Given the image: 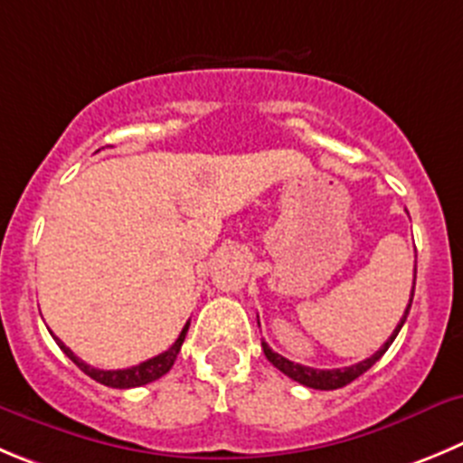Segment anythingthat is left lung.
<instances>
[{
	"instance_id": "obj_1",
	"label": "left lung",
	"mask_w": 463,
	"mask_h": 463,
	"mask_svg": "<svg viewBox=\"0 0 463 463\" xmlns=\"http://www.w3.org/2000/svg\"><path fill=\"white\" fill-rule=\"evenodd\" d=\"M413 290H416V269H413V288H411V299H409V306L407 310H404V315H402L400 324L395 326V331L391 334V338L386 340V343L382 345V349L379 352H374L373 356L365 358V361L356 363V365H349V368H334V370H317V368H308V365H301V363H295V361H288L285 356H280V354H276L274 349L269 347V345L262 340V352H265L267 361L274 365V368H279L280 373L288 374L290 379H295V382L304 383V386L308 388H317V391H335V388H343L347 386V383H352L354 379L361 377L363 373H368L370 368H373L374 363L379 361V358L386 354V349L391 347L392 340L397 338V334H400L402 324L407 322V315H409V308H411V301H413ZM258 326H260V322H258Z\"/></svg>"
}]
</instances>
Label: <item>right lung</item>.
<instances>
[{"mask_svg": "<svg viewBox=\"0 0 463 463\" xmlns=\"http://www.w3.org/2000/svg\"><path fill=\"white\" fill-rule=\"evenodd\" d=\"M187 331H189V322L184 324L183 331H180V335H178V340H175V343H173L171 347L166 349V352L157 354V356L148 358V361L139 363V365H132V368H125V370L93 368V365L84 363L81 358H77L75 354H72V349H68L66 345L61 343V340L52 334V331H50V334H52V338L56 340V345L61 347V352L66 354V356L71 358L72 363H75L81 373L89 374L90 379H95L98 383H105V386H109V388H137V386H146V383H150V382H155V379L164 377V374H166L168 370L173 368V363H175V358H178L180 347H183Z\"/></svg>", "mask_w": 463, "mask_h": 463, "instance_id": "obj_1", "label": "right lung"}]
</instances>
